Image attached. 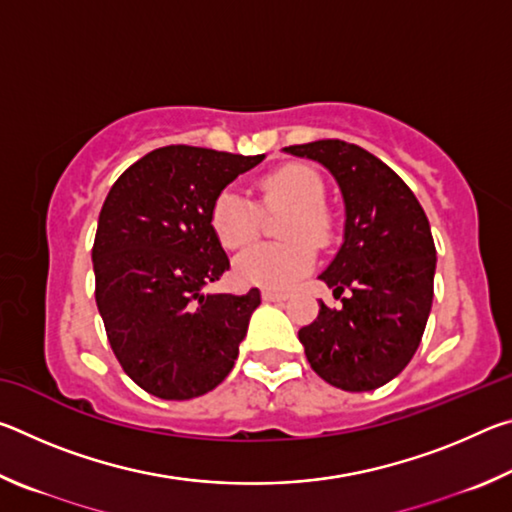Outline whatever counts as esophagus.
I'll return each instance as SVG.
<instances>
[{
  "mask_svg": "<svg viewBox=\"0 0 512 512\" xmlns=\"http://www.w3.org/2000/svg\"><path fill=\"white\" fill-rule=\"evenodd\" d=\"M262 298H264L266 302H282V300H287V298H289V293H284V291H271V289H266V291H262Z\"/></svg>",
  "mask_w": 512,
  "mask_h": 512,
  "instance_id": "34e87169",
  "label": "esophagus"
}]
</instances>
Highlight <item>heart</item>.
<instances>
[{
    "label": "heart",
    "instance_id": "obj_1",
    "mask_svg": "<svg viewBox=\"0 0 512 512\" xmlns=\"http://www.w3.org/2000/svg\"><path fill=\"white\" fill-rule=\"evenodd\" d=\"M266 207H291L282 223L284 244H257L235 259V275L255 287L282 289L305 275L314 264V246L332 237V221L323 210L325 187L318 173L289 164L268 173L259 183ZM210 223L221 246L239 250L257 237L259 212L239 189H223L212 205Z\"/></svg>",
    "mask_w": 512,
    "mask_h": 512
}]
</instances>
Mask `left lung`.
<instances>
[{
    "mask_svg": "<svg viewBox=\"0 0 512 512\" xmlns=\"http://www.w3.org/2000/svg\"><path fill=\"white\" fill-rule=\"evenodd\" d=\"M332 173L345 205L343 244L318 277L341 309L320 302L316 320L298 332L309 366L341 391H375L409 366L433 302L429 219L404 180L357 144L318 140L287 146Z\"/></svg>",
    "mask_w": 512,
    "mask_h": 512,
    "instance_id": "obj_1",
    "label": "left lung"
}]
</instances>
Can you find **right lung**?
<instances>
[{"instance_id": "right-lung-1", "label": "right lung", "mask_w": 512, "mask_h": 512, "mask_svg": "<svg viewBox=\"0 0 512 512\" xmlns=\"http://www.w3.org/2000/svg\"><path fill=\"white\" fill-rule=\"evenodd\" d=\"M264 158L162 146L121 173L101 207L94 298L121 368L160 400L210 393L235 366L262 296L203 291L230 268L210 214Z\"/></svg>"}]
</instances>
